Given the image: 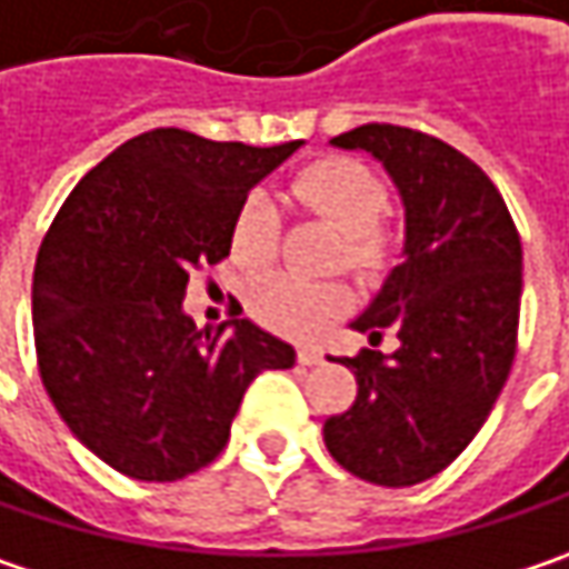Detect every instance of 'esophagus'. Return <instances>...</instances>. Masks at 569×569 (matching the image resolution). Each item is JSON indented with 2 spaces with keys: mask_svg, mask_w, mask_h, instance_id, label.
Instances as JSON below:
<instances>
[{
  "mask_svg": "<svg viewBox=\"0 0 569 569\" xmlns=\"http://www.w3.org/2000/svg\"><path fill=\"white\" fill-rule=\"evenodd\" d=\"M320 359H323L320 349H310V346H301V349H298V362H301V366H317Z\"/></svg>",
  "mask_w": 569,
  "mask_h": 569,
  "instance_id": "1",
  "label": "esophagus"
}]
</instances>
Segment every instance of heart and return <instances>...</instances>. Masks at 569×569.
I'll list each match as a JSON object with an SVG mask.
<instances>
[{
  "label": "heart",
  "mask_w": 569,
  "mask_h": 569,
  "mask_svg": "<svg viewBox=\"0 0 569 569\" xmlns=\"http://www.w3.org/2000/svg\"><path fill=\"white\" fill-rule=\"evenodd\" d=\"M295 197L307 210L337 229H343V252L366 278H376L388 262V236L382 232L388 190L376 171L362 161L330 154L301 168L291 181ZM281 239V210L264 193L252 190L232 213L229 223V252L242 268H264L278 256ZM352 305L343 281H310L301 274H268L252 288V313L264 327L284 337H317Z\"/></svg>",
  "instance_id": "1"
}]
</instances>
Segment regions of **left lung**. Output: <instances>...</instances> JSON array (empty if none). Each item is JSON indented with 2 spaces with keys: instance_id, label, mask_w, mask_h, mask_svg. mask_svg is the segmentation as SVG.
Here are the masks:
<instances>
[{
  "instance_id": "left-lung-1",
  "label": "left lung",
  "mask_w": 569,
  "mask_h": 569,
  "mask_svg": "<svg viewBox=\"0 0 569 569\" xmlns=\"http://www.w3.org/2000/svg\"><path fill=\"white\" fill-rule=\"evenodd\" d=\"M369 151L405 207V262L395 264L352 330L395 352L343 356L356 376L349 411L327 418L323 443L352 476L401 489L447 469L502 395L521 310V239L479 164L447 142L388 122L333 139Z\"/></svg>"
}]
</instances>
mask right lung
<instances>
[{"mask_svg": "<svg viewBox=\"0 0 569 569\" xmlns=\"http://www.w3.org/2000/svg\"><path fill=\"white\" fill-rule=\"evenodd\" d=\"M301 144L151 129L63 200L31 281L38 369L70 433L116 472L174 482L213 463L252 379L295 366V346L246 317L197 330L183 295L193 268L229 256L236 207Z\"/></svg>", "mask_w": 569, "mask_h": 569, "instance_id": "obj_1", "label": "right lung"}]
</instances>
